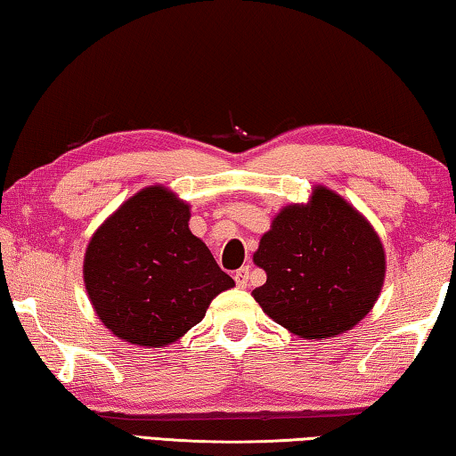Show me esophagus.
I'll return each mask as SVG.
<instances>
[{
  "instance_id": "1",
  "label": "esophagus",
  "mask_w": 456,
  "mask_h": 456,
  "mask_svg": "<svg viewBox=\"0 0 456 456\" xmlns=\"http://www.w3.org/2000/svg\"><path fill=\"white\" fill-rule=\"evenodd\" d=\"M249 272H251L249 265H243L241 269H237L233 277L239 288H247V285H249Z\"/></svg>"
}]
</instances>
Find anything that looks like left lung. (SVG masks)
<instances>
[{"mask_svg": "<svg viewBox=\"0 0 456 456\" xmlns=\"http://www.w3.org/2000/svg\"><path fill=\"white\" fill-rule=\"evenodd\" d=\"M253 261L267 273L253 289L256 302L307 339L356 326L380 296L386 265L370 223L323 187L310 205H289L277 215Z\"/></svg>", "mask_w": 456, "mask_h": 456, "instance_id": "1", "label": "left lung"}]
</instances>
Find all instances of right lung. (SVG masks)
Instances as JSON below:
<instances>
[{"label":"right lung","instance_id":"obj_1","mask_svg":"<svg viewBox=\"0 0 456 456\" xmlns=\"http://www.w3.org/2000/svg\"><path fill=\"white\" fill-rule=\"evenodd\" d=\"M189 205L163 187L128 199L100 227L84 257V283L104 326L136 346L173 344L233 288L189 229Z\"/></svg>","mask_w":456,"mask_h":456}]
</instances>
